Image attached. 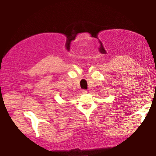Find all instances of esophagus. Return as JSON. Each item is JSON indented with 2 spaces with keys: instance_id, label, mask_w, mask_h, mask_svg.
I'll use <instances>...</instances> for the list:
<instances>
[{
  "instance_id": "obj_1",
  "label": "esophagus",
  "mask_w": 156,
  "mask_h": 156,
  "mask_svg": "<svg viewBox=\"0 0 156 156\" xmlns=\"http://www.w3.org/2000/svg\"><path fill=\"white\" fill-rule=\"evenodd\" d=\"M81 92H82V93L84 94H87V93L88 92V91L87 90H82Z\"/></svg>"
}]
</instances>
